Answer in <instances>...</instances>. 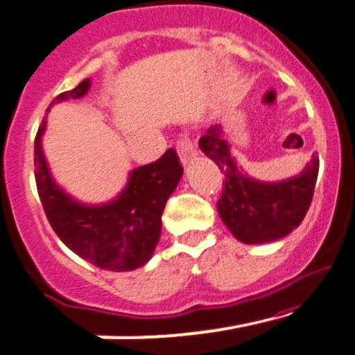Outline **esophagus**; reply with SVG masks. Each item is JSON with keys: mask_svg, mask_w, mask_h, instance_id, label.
Listing matches in <instances>:
<instances>
[{"mask_svg": "<svg viewBox=\"0 0 355 355\" xmlns=\"http://www.w3.org/2000/svg\"><path fill=\"white\" fill-rule=\"evenodd\" d=\"M177 150H178V155H180L182 164H187V162L193 161V157L196 155V152H194V147H193V141L189 140L187 137H182L180 140L177 141Z\"/></svg>", "mask_w": 355, "mask_h": 355, "instance_id": "esophagus-1", "label": "esophagus"}]
</instances>
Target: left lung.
Instances as JSON below:
<instances>
[{"mask_svg":"<svg viewBox=\"0 0 355 355\" xmlns=\"http://www.w3.org/2000/svg\"><path fill=\"white\" fill-rule=\"evenodd\" d=\"M200 148L224 173L217 210L227 230L243 243H268L296 230L306 215L319 175L313 155L297 177L264 184L247 177L230 152L220 125H211L200 138Z\"/></svg>","mask_w":355,"mask_h":355,"instance_id":"obj_1","label":"left lung"}]
</instances>
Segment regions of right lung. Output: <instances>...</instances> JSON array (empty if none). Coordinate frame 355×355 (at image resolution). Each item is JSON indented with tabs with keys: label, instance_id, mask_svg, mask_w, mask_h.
<instances>
[{
	"label": "right lung",
	"instance_id": "add662e5",
	"mask_svg": "<svg viewBox=\"0 0 355 355\" xmlns=\"http://www.w3.org/2000/svg\"><path fill=\"white\" fill-rule=\"evenodd\" d=\"M89 87L91 80L85 78L71 91L55 96L51 107L82 98ZM43 129L45 121L35 138V178L55 234L69 250L101 270L131 271L144 266L161 236V215L168 198L184 173L177 152L168 148L157 161L132 170L125 189L112 203L87 207L62 193L52 180L42 152Z\"/></svg>",
	"mask_w": 355,
	"mask_h": 355
}]
</instances>
